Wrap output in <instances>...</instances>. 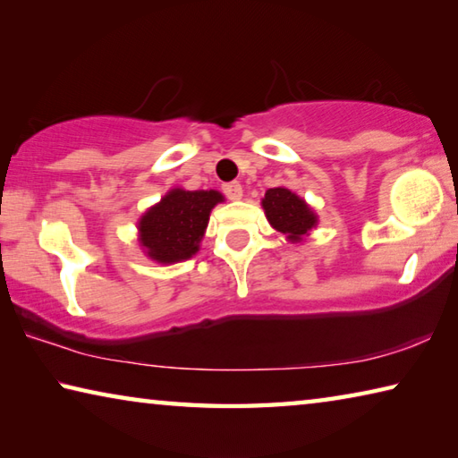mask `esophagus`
Instances as JSON below:
<instances>
[{
    "mask_svg": "<svg viewBox=\"0 0 458 458\" xmlns=\"http://www.w3.org/2000/svg\"><path fill=\"white\" fill-rule=\"evenodd\" d=\"M222 190H224V193H226L228 199H240V198H242V185H240L238 182L224 183Z\"/></svg>",
    "mask_w": 458,
    "mask_h": 458,
    "instance_id": "obj_1",
    "label": "esophagus"
}]
</instances>
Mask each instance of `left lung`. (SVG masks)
Listing matches in <instances>:
<instances>
[{
    "label": "left lung",
    "instance_id": "1",
    "mask_svg": "<svg viewBox=\"0 0 458 458\" xmlns=\"http://www.w3.org/2000/svg\"><path fill=\"white\" fill-rule=\"evenodd\" d=\"M267 220L291 242H301L317 226V216L303 198L286 188H270L262 198Z\"/></svg>",
    "mask_w": 458,
    "mask_h": 458
}]
</instances>
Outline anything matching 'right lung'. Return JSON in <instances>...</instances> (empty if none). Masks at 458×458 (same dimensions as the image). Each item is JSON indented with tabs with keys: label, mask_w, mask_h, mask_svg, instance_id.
Listing matches in <instances>:
<instances>
[{
	"label": "right lung",
	"mask_w": 458,
	"mask_h": 458,
	"mask_svg": "<svg viewBox=\"0 0 458 458\" xmlns=\"http://www.w3.org/2000/svg\"><path fill=\"white\" fill-rule=\"evenodd\" d=\"M220 201L224 196L216 190L167 191L139 220V244L161 265L191 259L199 250L212 208Z\"/></svg>",
	"instance_id": "obj_1"
}]
</instances>
